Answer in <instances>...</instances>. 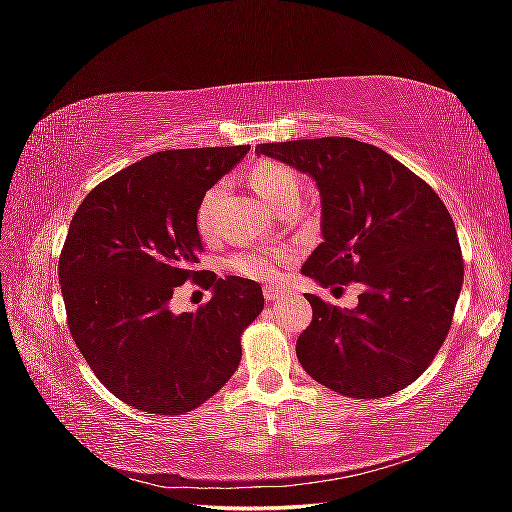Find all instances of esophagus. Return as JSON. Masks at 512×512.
Wrapping results in <instances>:
<instances>
[{"instance_id": "34e87169", "label": "esophagus", "mask_w": 512, "mask_h": 512, "mask_svg": "<svg viewBox=\"0 0 512 512\" xmlns=\"http://www.w3.org/2000/svg\"><path fill=\"white\" fill-rule=\"evenodd\" d=\"M284 294H286V288H284V286H275V284L265 286V299H267V301L280 299V297H284Z\"/></svg>"}]
</instances>
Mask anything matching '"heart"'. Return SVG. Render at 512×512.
<instances>
[{"label":"heart","instance_id":"b5f03b06","mask_svg":"<svg viewBox=\"0 0 512 512\" xmlns=\"http://www.w3.org/2000/svg\"><path fill=\"white\" fill-rule=\"evenodd\" d=\"M247 179H250L254 192L275 211L299 200L301 181L297 173L282 162H258L256 166H252ZM222 192V185H213L198 203L196 228L203 237H209L215 228V211H218ZM290 260V250H250L232 258L230 267L245 277H252V280H271Z\"/></svg>","mask_w":512,"mask_h":512}]
</instances>
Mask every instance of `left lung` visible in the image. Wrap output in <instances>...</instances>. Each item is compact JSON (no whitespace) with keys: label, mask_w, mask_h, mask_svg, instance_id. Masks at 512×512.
Masks as SVG:
<instances>
[{"label":"left lung","mask_w":512,"mask_h":512,"mask_svg":"<svg viewBox=\"0 0 512 512\" xmlns=\"http://www.w3.org/2000/svg\"><path fill=\"white\" fill-rule=\"evenodd\" d=\"M256 153L307 173L320 190L324 241L303 275L324 288H365L354 309L305 294L314 316L297 339L299 363L346 397L406 389L442 348L461 292L451 213L410 168L354 138L262 143Z\"/></svg>","instance_id":"1"}]
</instances>
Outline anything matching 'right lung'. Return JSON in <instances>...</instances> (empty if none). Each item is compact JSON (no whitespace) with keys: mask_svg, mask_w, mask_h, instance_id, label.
<instances>
[{"mask_svg":"<svg viewBox=\"0 0 512 512\" xmlns=\"http://www.w3.org/2000/svg\"><path fill=\"white\" fill-rule=\"evenodd\" d=\"M247 151L153 153L98 183L70 222L59 256L70 333L98 380L136 410L166 416L205 404L235 374L241 333L265 307L254 280L194 269L198 203ZM188 279L214 297L173 315L167 301Z\"/></svg>","mask_w":512,"mask_h":512,"instance_id":"right-lung-1","label":"right lung"}]
</instances>
